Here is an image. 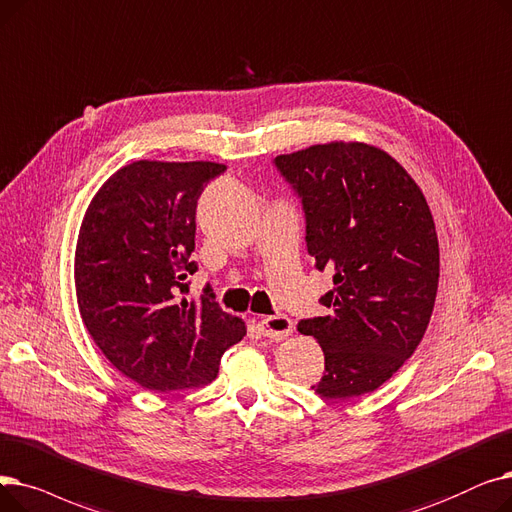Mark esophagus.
Wrapping results in <instances>:
<instances>
[{
    "label": "esophagus",
    "instance_id": "obj_1",
    "mask_svg": "<svg viewBox=\"0 0 512 512\" xmlns=\"http://www.w3.org/2000/svg\"><path fill=\"white\" fill-rule=\"evenodd\" d=\"M260 331L264 337H271V339H285L289 337L291 333H294V323H291L289 316L285 314H275V316H266V319H262L258 323Z\"/></svg>",
    "mask_w": 512,
    "mask_h": 512
}]
</instances>
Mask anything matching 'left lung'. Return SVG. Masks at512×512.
Segmentation results:
<instances>
[{
	"mask_svg": "<svg viewBox=\"0 0 512 512\" xmlns=\"http://www.w3.org/2000/svg\"><path fill=\"white\" fill-rule=\"evenodd\" d=\"M306 214V246L333 271L325 316L298 323L325 354L327 400L369 394L421 344L429 325L440 246L421 187L387 152L360 141L316 143L275 158Z\"/></svg>",
	"mask_w": 512,
	"mask_h": 512,
	"instance_id": "obj_1",
	"label": "left lung"
}]
</instances>
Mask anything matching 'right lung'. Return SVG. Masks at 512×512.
<instances>
[{"label": "right lung", "instance_id": "obj_1", "mask_svg": "<svg viewBox=\"0 0 512 512\" xmlns=\"http://www.w3.org/2000/svg\"><path fill=\"white\" fill-rule=\"evenodd\" d=\"M227 166L208 160H137L97 189L79 229L75 287L81 319L104 356L150 392L216 379L246 323L206 287L185 300L196 248V206Z\"/></svg>", "mask_w": 512, "mask_h": 512}]
</instances>
